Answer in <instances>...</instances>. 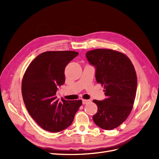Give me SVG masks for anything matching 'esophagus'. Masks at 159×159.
<instances>
[{
  "label": "esophagus",
  "mask_w": 159,
  "mask_h": 159,
  "mask_svg": "<svg viewBox=\"0 0 159 159\" xmlns=\"http://www.w3.org/2000/svg\"><path fill=\"white\" fill-rule=\"evenodd\" d=\"M90 102H91V100H89V99H82V103L84 105L87 104V103H89Z\"/></svg>",
  "instance_id": "esophagus-1"
}]
</instances>
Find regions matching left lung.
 Segmentation results:
<instances>
[{
  "label": "left lung",
  "mask_w": 159,
  "mask_h": 159,
  "mask_svg": "<svg viewBox=\"0 0 159 159\" xmlns=\"http://www.w3.org/2000/svg\"><path fill=\"white\" fill-rule=\"evenodd\" d=\"M95 68V79L104 87L106 98L93 100L98 107L93 116L97 125L105 130L119 127L128 117L135 98L137 78L134 66L122 53L109 49H95L86 53Z\"/></svg>",
  "instance_id": "8db88e82"
}]
</instances>
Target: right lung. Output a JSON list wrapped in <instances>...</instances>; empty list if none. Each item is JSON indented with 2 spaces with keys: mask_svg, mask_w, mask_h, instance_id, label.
Returning <instances> with one entry per match:
<instances>
[{
  "mask_svg": "<svg viewBox=\"0 0 159 159\" xmlns=\"http://www.w3.org/2000/svg\"><path fill=\"white\" fill-rule=\"evenodd\" d=\"M74 51L43 52L34 60L24 75L22 93L32 119L43 129L57 133L68 127L82 104L81 100L57 99L58 86L65 82L64 71L78 55Z\"/></svg>",
  "mask_w": 159,
  "mask_h": 159,
  "instance_id": "obj_1",
  "label": "right lung"
}]
</instances>
